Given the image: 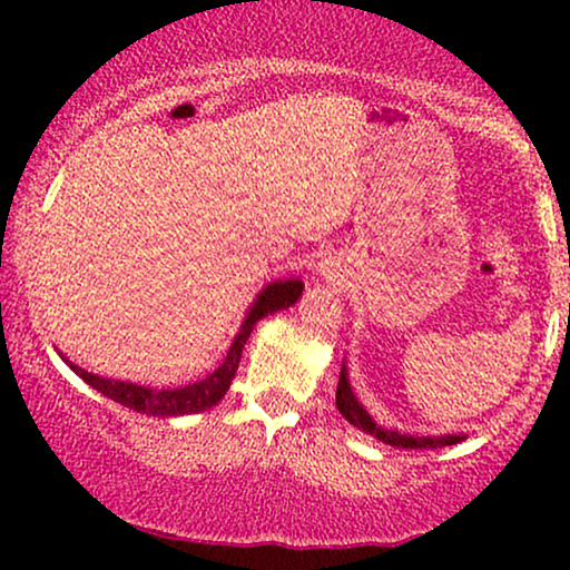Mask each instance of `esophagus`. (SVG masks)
Returning <instances> with one entry per match:
<instances>
[{
  "instance_id": "obj_1",
  "label": "esophagus",
  "mask_w": 570,
  "mask_h": 570,
  "mask_svg": "<svg viewBox=\"0 0 570 570\" xmlns=\"http://www.w3.org/2000/svg\"><path fill=\"white\" fill-rule=\"evenodd\" d=\"M322 273H324V276H332V273H335V265H332L330 259H326V263H322Z\"/></svg>"
}]
</instances>
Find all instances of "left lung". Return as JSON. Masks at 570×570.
I'll return each instance as SVG.
<instances>
[{
  "instance_id": "obj_1",
  "label": "left lung",
  "mask_w": 570,
  "mask_h": 570,
  "mask_svg": "<svg viewBox=\"0 0 570 570\" xmlns=\"http://www.w3.org/2000/svg\"><path fill=\"white\" fill-rule=\"evenodd\" d=\"M337 410L345 421L353 423L358 431L364 434H372L375 440H381L391 448H402V450H434V448H448V444H458L463 442L466 436L463 434H442V436H417V434H404V431H394V429H383L377 426L375 417L364 410V404L358 402V396L353 394L351 381H348V367L343 364L340 370V383H337Z\"/></svg>"
}]
</instances>
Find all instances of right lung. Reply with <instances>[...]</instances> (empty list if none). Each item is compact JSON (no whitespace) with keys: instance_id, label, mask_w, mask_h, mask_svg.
Returning a JSON list of instances; mask_svg holds the SVG:
<instances>
[{"instance_id":"obj_1","label":"right lung","mask_w":570,"mask_h":570,"mask_svg":"<svg viewBox=\"0 0 570 570\" xmlns=\"http://www.w3.org/2000/svg\"><path fill=\"white\" fill-rule=\"evenodd\" d=\"M305 284L299 278H286V281H271L263 292L257 294L252 307H248L244 324H240L238 335L233 337L230 348H227L225 362L219 364L212 375H206L198 383L189 385H179V389H149V385H139V383H128V381H115V377H101L94 375V372L77 367L71 364L67 356L61 353L63 362L69 364L75 375H80L90 389H96L98 394H104L107 399H115L117 404L122 407L136 410V412H147V415L155 417H174V415H193V412H203L214 404L222 402V396L227 394L230 389L235 370H238L240 353H244V345L248 335H252L254 324L259 318L271 316V313L284 311V307H292L303 297Z\"/></svg>"}]
</instances>
